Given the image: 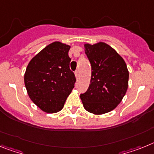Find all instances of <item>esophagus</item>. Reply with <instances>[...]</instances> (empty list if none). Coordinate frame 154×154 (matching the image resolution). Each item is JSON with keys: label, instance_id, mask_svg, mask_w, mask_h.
Masks as SVG:
<instances>
[{"label": "esophagus", "instance_id": "esophagus-1", "mask_svg": "<svg viewBox=\"0 0 154 154\" xmlns=\"http://www.w3.org/2000/svg\"><path fill=\"white\" fill-rule=\"evenodd\" d=\"M75 75L76 79H78L79 78V71H75Z\"/></svg>", "mask_w": 154, "mask_h": 154}]
</instances>
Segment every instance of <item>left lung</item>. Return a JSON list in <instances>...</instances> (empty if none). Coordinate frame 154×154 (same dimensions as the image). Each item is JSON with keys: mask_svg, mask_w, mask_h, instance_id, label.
I'll list each match as a JSON object with an SVG mask.
<instances>
[{"mask_svg": "<svg viewBox=\"0 0 154 154\" xmlns=\"http://www.w3.org/2000/svg\"><path fill=\"white\" fill-rule=\"evenodd\" d=\"M91 64L89 88L80 98L86 111L102 115L117 107L128 91L129 72L124 60L110 45L102 42L84 44Z\"/></svg>", "mask_w": 154, "mask_h": 154, "instance_id": "8db88e82", "label": "left lung"}]
</instances>
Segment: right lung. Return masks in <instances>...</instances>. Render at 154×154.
Returning a JSON list of instances; mask_svg holds the SVG:
<instances>
[{"label": "right lung", "mask_w": 154, "mask_h": 154, "mask_svg": "<svg viewBox=\"0 0 154 154\" xmlns=\"http://www.w3.org/2000/svg\"><path fill=\"white\" fill-rule=\"evenodd\" d=\"M70 48L54 42L34 56L26 68L24 83L29 97L47 113L60 111L74 88L76 79L69 68Z\"/></svg>", "instance_id": "right-lung-1"}]
</instances>
